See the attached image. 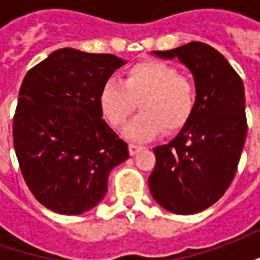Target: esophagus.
<instances>
[{
	"mask_svg": "<svg viewBox=\"0 0 260 260\" xmlns=\"http://www.w3.org/2000/svg\"><path fill=\"white\" fill-rule=\"evenodd\" d=\"M139 150H142V146H139V145H134V143H131V145H129L131 156H135L136 153L139 152Z\"/></svg>",
	"mask_w": 260,
	"mask_h": 260,
	"instance_id": "1",
	"label": "esophagus"
}]
</instances>
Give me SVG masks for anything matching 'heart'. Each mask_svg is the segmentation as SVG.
Masks as SVG:
<instances>
[{
	"label": "heart",
	"instance_id": "heart-1",
	"mask_svg": "<svg viewBox=\"0 0 260 260\" xmlns=\"http://www.w3.org/2000/svg\"><path fill=\"white\" fill-rule=\"evenodd\" d=\"M100 107L114 128H122L135 113H142L124 131L134 141H149L161 131L171 134L189 121L196 104V89L185 75L161 61H143L125 72L124 82L107 80L100 90Z\"/></svg>",
	"mask_w": 260,
	"mask_h": 260
}]
</instances>
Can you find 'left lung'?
Segmentation results:
<instances>
[{"instance_id":"1","label":"left lung","mask_w":260,"mask_h":260,"mask_svg":"<svg viewBox=\"0 0 260 260\" xmlns=\"http://www.w3.org/2000/svg\"><path fill=\"white\" fill-rule=\"evenodd\" d=\"M154 54L177 57L189 68L196 104L180 134L153 149L149 188L166 210L193 214L216 203L234 180L248 129L244 83L223 54L205 43Z\"/></svg>"}]
</instances>
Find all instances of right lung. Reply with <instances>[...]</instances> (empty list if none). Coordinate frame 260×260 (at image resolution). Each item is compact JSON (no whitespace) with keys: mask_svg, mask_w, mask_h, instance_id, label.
I'll use <instances>...</instances> for the list:
<instances>
[{"mask_svg":"<svg viewBox=\"0 0 260 260\" xmlns=\"http://www.w3.org/2000/svg\"><path fill=\"white\" fill-rule=\"evenodd\" d=\"M125 61L113 54L61 48L29 69L12 135L20 173L37 201L80 214L102 201L128 145L103 119L100 90Z\"/></svg>","mask_w":260,"mask_h":260,"instance_id":"add662e5","label":"right lung"}]
</instances>
